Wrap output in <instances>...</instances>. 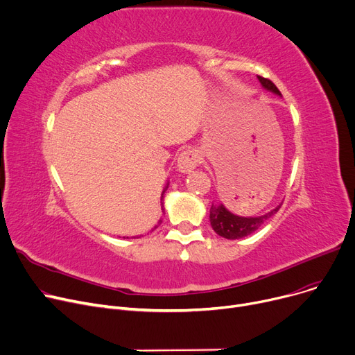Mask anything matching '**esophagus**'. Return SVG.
<instances>
[{"instance_id":"esophagus-1","label":"esophagus","mask_w":355,"mask_h":355,"mask_svg":"<svg viewBox=\"0 0 355 355\" xmlns=\"http://www.w3.org/2000/svg\"><path fill=\"white\" fill-rule=\"evenodd\" d=\"M201 161H202V158L197 150L187 148L180 154L177 165H178V170L181 173H191L196 167H198Z\"/></svg>"}]
</instances>
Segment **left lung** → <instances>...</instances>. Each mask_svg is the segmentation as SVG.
I'll return each instance as SVG.
<instances>
[{
  "label": "left lung",
  "instance_id": "8db88e82",
  "mask_svg": "<svg viewBox=\"0 0 355 355\" xmlns=\"http://www.w3.org/2000/svg\"><path fill=\"white\" fill-rule=\"evenodd\" d=\"M259 83L263 84L264 88L275 92V94H281L279 89L277 88V85L268 80L264 78L261 76H258ZM279 209V207L274 208L271 212L261 217H239L234 216L232 212H230L223 204L220 205H211L209 208V221H211V227L214 230L220 237H224L227 240H239L243 237H247V235L252 234L254 231H257L259 227L264 224L266 220H268L271 216H274L275 212Z\"/></svg>",
  "mask_w": 355,
  "mask_h": 355
}]
</instances>
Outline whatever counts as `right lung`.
Wrapping results in <instances>:
<instances>
[{
  "mask_svg": "<svg viewBox=\"0 0 355 355\" xmlns=\"http://www.w3.org/2000/svg\"><path fill=\"white\" fill-rule=\"evenodd\" d=\"M162 211H164V208H162ZM159 223H161V220H159ZM159 223H158V224H159Z\"/></svg>",
  "mask_w": 355,
  "mask_h": 355,
  "instance_id": "1",
  "label": "right lung"
}]
</instances>
